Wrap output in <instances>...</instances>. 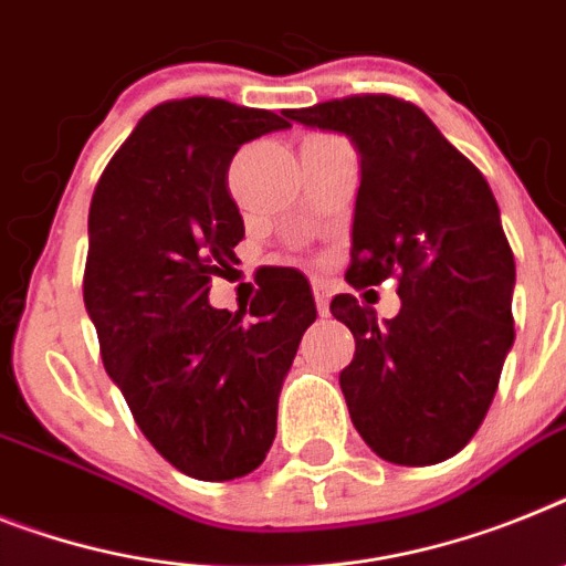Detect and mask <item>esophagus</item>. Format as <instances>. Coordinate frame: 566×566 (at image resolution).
Here are the masks:
<instances>
[{"label": "esophagus", "instance_id": "obj_1", "mask_svg": "<svg viewBox=\"0 0 566 566\" xmlns=\"http://www.w3.org/2000/svg\"><path fill=\"white\" fill-rule=\"evenodd\" d=\"M313 298H316L319 316H327L331 313V287L325 282H313Z\"/></svg>", "mask_w": 566, "mask_h": 566}]
</instances>
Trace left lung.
<instances>
[{
	"mask_svg": "<svg viewBox=\"0 0 566 566\" xmlns=\"http://www.w3.org/2000/svg\"><path fill=\"white\" fill-rule=\"evenodd\" d=\"M287 120L336 132L359 155L350 284L400 279L402 307L377 322L350 293L331 313L350 327L339 374L371 452L431 467L472 440L515 342V259L486 178L417 106L386 94L293 108Z\"/></svg>",
	"mask_w": 566,
	"mask_h": 566,
	"instance_id": "8db88e82",
	"label": "left lung"
}]
</instances>
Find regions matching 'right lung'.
<instances>
[{"label": "right lung", "mask_w": 566, "mask_h": 566, "mask_svg": "<svg viewBox=\"0 0 566 566\" xmlns=\"http://www.w3.org/2000/svg\"><path fill=\"white\" fill-rule=\"evenodd\" d=\"M291 123L216 97L151 108L108 160L88 210L85 311L137 426L195 481L261 467L298 342L316 319L305 275L282 273L250 311L210 305L244 221L227 169Z\"/></svg>", "instance_id": "add662e5"}]
</instances>
